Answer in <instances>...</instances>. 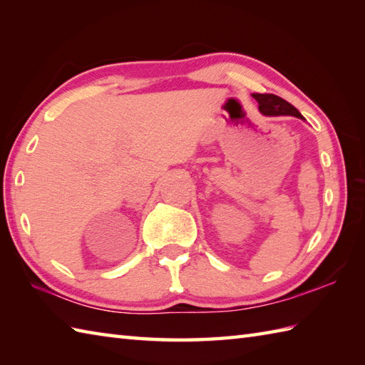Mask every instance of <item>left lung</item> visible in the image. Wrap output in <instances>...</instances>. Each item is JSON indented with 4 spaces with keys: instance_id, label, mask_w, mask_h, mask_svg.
<instances>
[{
    "instance_id": "1",
    "label": "left lung",
    "mask_w": 365,
    "mask_h": 365,
    "mask_svg": "<svg viewBox=\"0 0 365 365\" xmlns=\"http://www.w3.org/2000/svg\"><path fill=\"white\" fill-rule=\"evenodd\" d=\"M252 97L257 100L259 111L263 115H294V118L306 120L297 108L274 94H255L254 92Z\"/></svg>"
}]
</instances>
